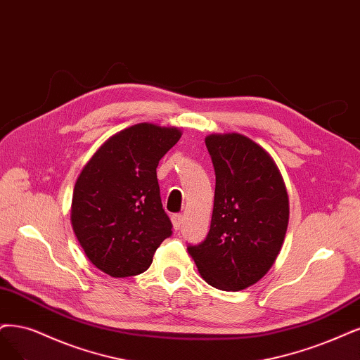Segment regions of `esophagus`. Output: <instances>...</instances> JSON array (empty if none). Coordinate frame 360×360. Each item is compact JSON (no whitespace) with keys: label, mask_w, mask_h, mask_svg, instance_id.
I'll use <instances>...</instances> for the list:
<instances>
[{"label":"esophagus","mask_w":360,"mask_h":360,"mask_svg":"<svg viewBox=\"0 0 360 360\" xmlns=\"http://www.w3.org/2000/svg\"><path fill=\"white\" fill-rule=\"evenodd\" d=\"M182 222H184V217L181 214H175L172 215V224H173V229L179 230L182 227Z\"/></svg>","instance_id":"34e87169"}]
</instances>
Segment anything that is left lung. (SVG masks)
<instances>
[{"mask_svg": "<svg viewBox=\"0 0 360 360\" xmlns=\"http://www.w3.org/2000/svg\"><path fill=\"white\" fill-rule=\"evenodd\" d=\"M215 169L210 230L188 254L205 281L221 290L257 283L282 249L289 198L274 160L262 146L238 133L209 135Z\"/></svg>", "mask_w": 360, "mask_h": 360, "instance_id": "obj_1", "label": "left lung"}]
</instances>
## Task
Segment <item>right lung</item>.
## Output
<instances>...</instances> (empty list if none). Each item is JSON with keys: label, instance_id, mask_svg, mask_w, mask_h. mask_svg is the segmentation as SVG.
I'll return each instance as SVG.
<instances>
[{"label": "right lung", "instance_id": "obj_1", "mask_svg": "<svg viewBox=\"0 0 360 360\" xmlns=\"http://www.w3.org/2000/svg\"><path fill=\"white\" fill-rule=\"evenodd\" d=\"M179 138L176 127L135 124L106 141L79 173L72 194V230L86 257L103 273H143L157 248L172 236L157 166Z\"/></svg>", "mask_w": 360, "mask_h": 360}]
</instances>
